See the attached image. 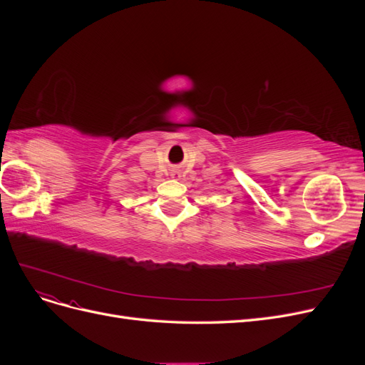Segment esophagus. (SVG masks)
<instances>
[{
	"mask_svg": "<svg viewBox=\"0 0 365 365\" xmlns=\"http://www.w3.org/2000/svg\"><path fill=\"white\" fill-rule=\"evenodd\" d=\"M173 178H176V176H175V175H173Z\"/></svg>",
	"mask_w": 365,
	"mask_h": 365,
	"instance_id": "esophagus-1",
	"label": "esophagus"
}]
</instances>
